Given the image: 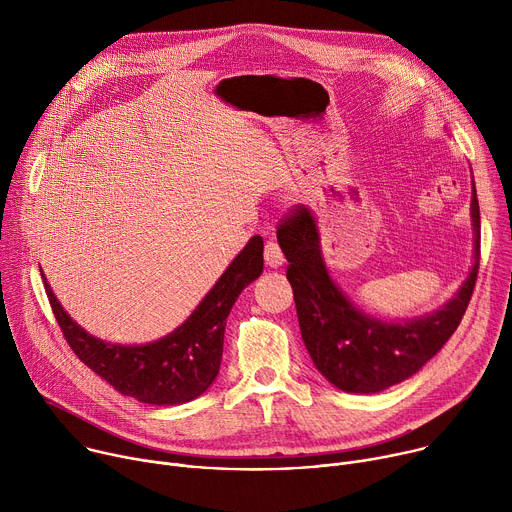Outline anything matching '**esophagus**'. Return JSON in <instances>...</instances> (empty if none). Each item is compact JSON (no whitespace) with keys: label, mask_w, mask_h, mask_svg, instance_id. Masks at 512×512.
I'll use <instances>...</instances> for the list:
<instances>
[{"label":"esophagus","mask_w":512,"mask_h":512,"mask_svg":"<svg viewBox=\"0 0 512 512\" xmlns=\"http://www.w3.org/2000/svg\"><path fill=\"white\" fill-rule=\"evenodd\" d=\"M263 255H265V263H267L269 267H273V269L281 267L283 261H285V259H283V253H281V249H279V245H277L275 239H269V241L265 243Z\"/></svg>","instance_id":"obj_1"}]
</instances>
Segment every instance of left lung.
<instances>
[{"instance_id": "8db88e82", "label": "left lung", "mask_w": 512, "mask_h": 512, "mask_svg": "<svg viewBox=\"0 0 512 512\" xmlns=\"http://www.w3.org/2000/svg\"><path fill=\"white\" fill-rule=\"evenodd\" d=\"M474 267L454 300L411 322H383L360 312L330 279L316 221L306 206L289 208L277 229L294 289L302 338L316 369L346 393H377L415 375L456 332L480 265V206L472 186Z\"/></svg>"}]
</instances>
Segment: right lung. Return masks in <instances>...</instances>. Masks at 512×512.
Listing matches in <instances>:
<instances>
[{"instance_id": "obj_1", "label": "right lung", "mask_w": 512, "mask_h": 512, "mask_svg": "<svg viewBox=\"0 0 512 512\" xmlns=\"http://www.w3.org/2000/svg\"><path fill=\"white\" fill-rule=\"evenodd\" d=\"M263 273V239L253 237L214 283L192 316L162 340L143 346L107 344L72 320L44 277L52 314L87 367L121 395L150 405H180L202 395L221 369L227 316L241 291Z\"/></svg>"}]
</instances>
